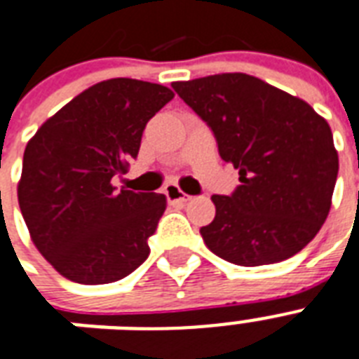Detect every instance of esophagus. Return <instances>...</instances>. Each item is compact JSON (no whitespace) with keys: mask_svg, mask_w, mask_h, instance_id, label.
I'll return each mask as SVG.
<instances>
[{"mask_svg":"<svg viewBox=\"0 0 359 359\" xmlns=\"http://www.w3.org/2000/svg\"><path fill=\"white\" fill-rule=\"evenodd\" d=\"M165 194H166V198L170 200V202H187L191 196L189 194H185L182 191V189L177 187L176 183H168L165 187Z\"/></svg>","mask_w":359,"mask_h":359,"instance_id":"obj_1","label":"esophagus"}]
</instances>
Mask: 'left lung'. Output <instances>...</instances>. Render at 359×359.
<instances>
[{"label":"left lung","instance_id":"left-lung-1","mask_svg":"<svg viewBox=\"0 0 359 359\" xmlns=\"http://www.w3.org/2000/svg\"><path fill=\"white\" fill-rule=\"evenodd\" d=\"M210 127L240 185L213 194L205 245L236 266H266L299 252L320 230L339 172L330 125L298 97L243 73L174 82Z\"/></svg>","mask_w":359,"mask_h":359}]
</instances>
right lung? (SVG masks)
<instances>
[{
	"mask_svg": "<svg viewBox=\"0 0 359 359\" xmlns=\"http://www.w3.org/2000/svg\"><path fill=\"white\" fill-rule=\"evenodd\" d=\"M174 99L133 79L91 86L27 142L18 204L39 252L63 277L107 285L148 258L166 196L112 185L136 159L146 123Z\"/></svg>",
	"mask_w": 359,
	"mask_h": 359,
	"instance_id": "right-lung-1",
	"label": "right lung"
}]
</instances>
